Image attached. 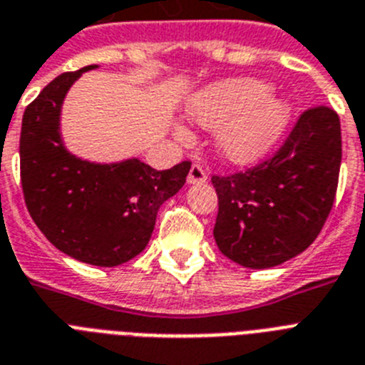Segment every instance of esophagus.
Listing matches in <instances>:
<instances>
[{
	"label": "esophagus",
	"mask_w": 365,
	"mask_h": 365,
	"mask_svg": "<svg viewBox=\"0 0 365 365\" xmlns=\"http://www.w3.org/2000/svg\"><path fill=\"white\" fill-rule=\"evenodd\" d=\"M206 180H208V174H206V170H204L198 163H195L191 167V170H189V176H187V182L189 183H206Z\"/></svg>",
	"instance_id": "esophagus-1"
}]
</instances>
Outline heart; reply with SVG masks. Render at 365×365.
Wrapping results in <instances>:
<instances>
[{
	"label": "heart",
	"mask_w": 365,
	"mask_h": 365,
	"mask_svg": "<svg viewBox=\"0 0 365 365\" xmlns=\"http://www.w3.org/2000/svg\"><path fill=\"white\" fill-rule=\"evenodd\" d=\"M266 84L253 78H232L204 88L189 103V115L198 125L215 129L217 146L234 163H251L281 135L289 108L281 99L266 93ZM178 136L187 138L183 127Z\"/></svg>",
	"instance_id": "b5f03b06"
}]
</instances>
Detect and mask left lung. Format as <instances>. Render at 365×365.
I'll return each mask as SVG.
<instances>
[{
	"label": "left lung",
	"instance_id": "obj_1",
	"mask_svg": "<svg viewBox=\"0 0 365 365\" xmlns=\"http://www.w3.org/2000/svg\"><path fill=\"white\" fill-rule=\"evenodd\" d=\"M341 167L339 115L328 106L302 112L266 161L212 176L219 198L213 238L240 266L264 269L306 251L327 223Z\"/></svg>",
	"mask_w": 365,
	"mask_h": 365
}]
</instances>
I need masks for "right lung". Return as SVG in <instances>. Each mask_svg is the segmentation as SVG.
I'll return each instance as SVG.
<instances>
[{
  "label": "right lung",
  "instance_id": "add662e5",
  "mask_svg": "<svg viewBox=\"0 0 365 365\" xmlns=\"http://www.w3.org/2000/svg\"><path fill=\"white\" fill-rule=\"evenodd\" d=\"M96 67L59 75L29 103L20 180L29 215L50 244L80 262L112 268L144 251L157 212L183 187L191 163L155 170L138 159L97 165L67 152L59 135L61 105L73 82Z\"/></svg>",
  "mask_w": 365,
  "mask_h": 365
}]
</instances>
